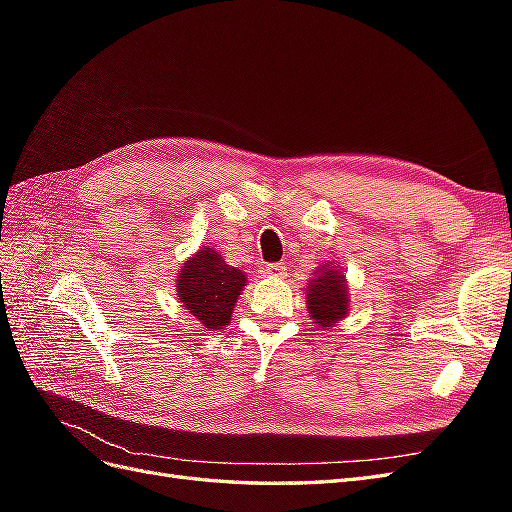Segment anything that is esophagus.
Listing matches in <instances>:
<instances>
[{"label":"esophagus","mask_w":512,"mask_h":512,"mask_svg":"<svg viewBox=\"0 0 512 512\" xmlns=\"http://www.w3.org/2000/svg\"><path fill=\"white\" fill-rule=\"evenodd\" d=\"M267 275H271V277H284L286 275V267L284 265H280V262H273V265H267Z\"/></svg>","instance_id":"esophagus-1"}]
</instances>
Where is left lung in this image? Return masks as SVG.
<instances>
[{
	"label": "left lung",
	"mask_w": 512,
	"mask_h": 512,
	"mask_svg": "<svg viewBox=\"0 0 512 512\" xmlns=\"http://www.w3.org/2000/svg\"><path fill=\"white\" fill-rule=\"evenodd\" d=\"M307 312L320 329L333 327L337 320L348 314V286L342 269L335 265H320L314 280L307 284Z\"/></svg>",
	"instance_id": "1"
}]
</instances>
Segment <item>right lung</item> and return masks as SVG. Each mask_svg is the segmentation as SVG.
I'll use <instances>...</instances> for the list:
<instances>
[{
	"label": "right lung",
	"instance_id": "obj_1",
	"mask_svg": "<svg viewBox=\"0 0 512 512\" xmlns=\"http://www.w3.org/2000/svg\"><path fill=\"white\" fill-rule=\"evenodd\" d=\"M245 273L226 265L213 247H203L179 271L177 292L188 312L200 320L205 329L218 331L230 322L232 307L245 286Z\"/></svg>",
	"mask_w": 512,
	"mask_h": 512
}]
</instances>
